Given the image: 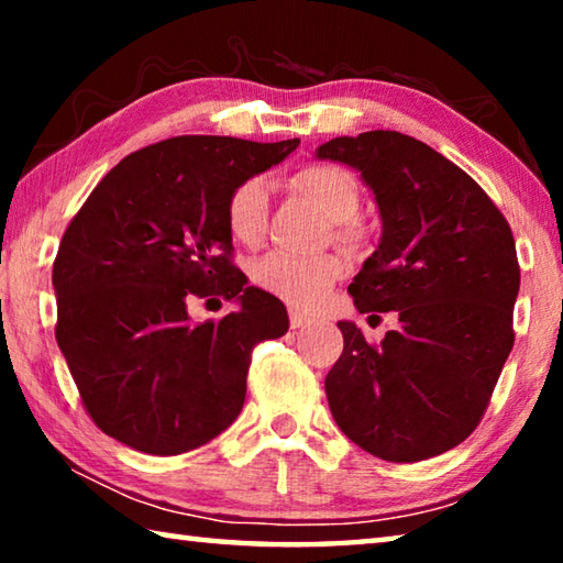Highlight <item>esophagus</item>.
<instances>
[{"label": "esophagus", "mask_w": 563, "mask_h": 563, "mask_svg": "<svg viewBox=\"0 0 563 563\" xmlns=\"http://www.w3.org/2000/svg\"><path fill=\"white\" fill-rule=\"evenodd\" d=\"M310 322V318L305 316V312H298V310H292L290 312V328L295 330V328H305Z\"/></svg>", "instance_id": "34e87169"}]
</instances>
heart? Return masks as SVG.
Returning a JSON list of instances; mask_svg holds the SVG:
<instances>
[{
	"label": "heart",
	"instance_id": "obj_1",
	"mask_svg": "<svg viewBox=\"0 0 563 563\" xmlns=\"http://www.w3.org/2000/svg\"><path fill=\"white\" fill-rule=\"evenodd\" d=\"M292 186L308 196L332 223H338L340 241H355L357 231L352 218L360 208V188L352 174L340 166L312 164L292 176ZM265 218H268V184L263 178H247L238 184L225 203V221L235 241L245 245L258 243ZM340 275L342 263L332 255L292 258L285 253H268L251 271V278L261 290L302 310L318 308Z\"/></svg>",
	"mask_w": 563,
	"mask_h": 563
}]
</instances>
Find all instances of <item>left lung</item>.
I'll use <instances>...</instances> for the list:
<instances>
[{
	"label": "left lung",
	"instance_id": "left-lung-1",
	"mask_svg": "<svg viewBox=\"0 0 563 563\" xmlns=\"http://www.w3.org/2000/svg\"><path fill=\"white\" fill-rule=\"evenodd\" d=\"M316 158L355 168L373 194L383 233L347 290L360 312L399 320L379 345L338 322L330 412L379 460H430L474 432L511 352V228L474 178L399 131L338 136Z\"/></svg>",
	"mask_w": 563,
	"mask_h": 563
}]
</instances>
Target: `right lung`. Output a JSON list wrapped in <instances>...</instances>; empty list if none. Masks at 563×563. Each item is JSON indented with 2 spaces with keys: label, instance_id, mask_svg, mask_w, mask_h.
Here are the masks:
<instances>
[{
  "label": "right lung",
  "instance_id": "1",
  "mask_svg": "<svg viewBox=\"0 0 563 563\" xmlns=\"http://www.w3.org/2000/svg\"><path fill=\"white\" fill-rule=\"evenodd\" d=\"M298 144L166 139L113 166L74 216L52 273L56 342L101 432L168 456L241 415L251 352L288 332V312L231 263L225 203ZM216 294L236 310L190 321L189 300Z\"/></svg>",
  "mask_w": 563,
  "mask_h": 563
}]
</instances>
